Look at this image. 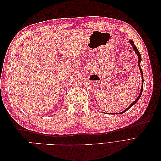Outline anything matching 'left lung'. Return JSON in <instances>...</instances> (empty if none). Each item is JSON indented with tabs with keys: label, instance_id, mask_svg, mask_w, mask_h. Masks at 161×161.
I'll use <instances>...</instances> for the list:
<instances>
[{
	"label": "left lung",
	"instance_id": "8db88e82",
	"mask_svg": "<svg viewBox=\"0 0 161 161\" xmlns=\"http://www.w3.org/2000/svg\"><path fill=\"white\" fill-rule=\"evenodd\" d=\"M130 44L132 46V47H133V49L134 50V51H135V53H136V54H137V56H138V66H139V69H140V72H141V75H142V88H141V91H140V95H139V96L137 97V99H136L132 103H131L128 108H127V109H125L124 111H123L122 112H121V113H119V114H124V113H125V111H127L131 107H132V105H134L136 102H137L138 101V99H140V97H141V95H142V90H143V84H144V77H143V72H142V69H141V67H140V62H141V60H142V58H141V55H140V52L138 51V50L137 49V47H136V46L134 45V42L132 41V40H130Z\"/></svg>",
	"mask_w": 161,
	"mask_h": 161
}]
</instances>
